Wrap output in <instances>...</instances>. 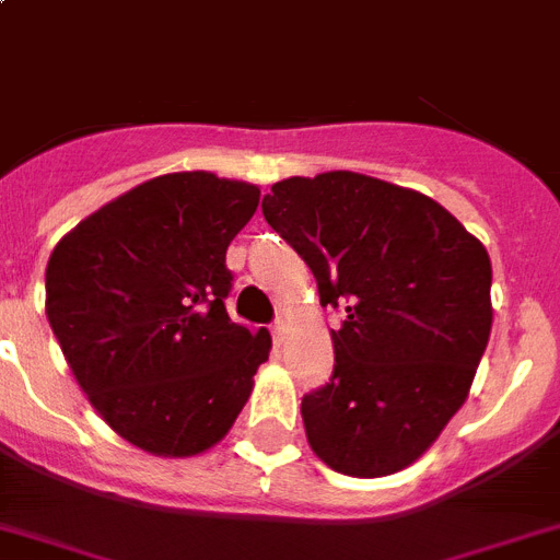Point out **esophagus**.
<instances>
[{
    "instance_id": "34e87169",
    "label": "esophagus",
    "mask_w": 560,
    "mask_h": 560,
    "mask_svg": "<svg viewBox=\"0 0 560 560\" xmlns=\"http://www.w3.org/2000/svg\"><path fill=\"white\" fill-rule=\"evenodd\" d=\"M284 338H288V324L284 322L272 324V341H276V345H281Z\"/></svg>"
}]
</instances>
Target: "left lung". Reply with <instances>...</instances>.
Here are the masks:
<instances>
[{
	"mask_svg": "<svg viewBox=\"0 0 560 560\" xmlns=\"http://www.w3.org/2000/svg\"><path fill=\"white\" fill-rule=\"evenodd\" d=\"M261 213L316 276L330 384L302 398L313 453L336 472L410 467L467 401L492 330L487 247L424 192L352 171L290 176Z\"/></svg>",
	"mask_w": 560,
	"mask_h": 560,
	"instance_id": "obj_1",
	"label": "left lung"
}]
</instances>
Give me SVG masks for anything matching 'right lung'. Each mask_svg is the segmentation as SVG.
Listing matches in <instances>:
<instances>
[{
	"label": "right lung",
	"mask_w": 560,
	"mask_h": 560,
	"mask_svg": "<svg viewBox=\"0 0 560 560\" xmlns=\"http://www.w3.org/2000/svg\"><path fill=\"white\" fill-rule=\"evenodd\" d=\"M250 182L148 178L54 247L45 313L70 373L116 435L162 458L215 447L253 393L270 332L230 322L224 256L258 208Z\"/></svg>",
	"instance_id": "1"
}]
</instances>
